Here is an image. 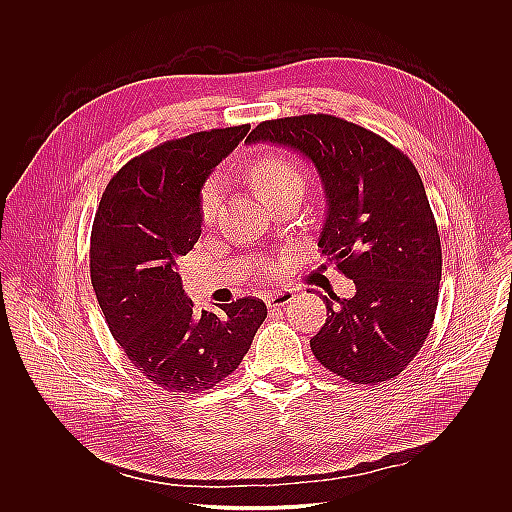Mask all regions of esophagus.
I'll use <instances>...</instances> for the list:
<instances>
[{"mask_svg":"<svg viewBox=\"0 0 512 512\" xmlns=\"http://www.w3.org/2000/svg\"><path fill=\"white\" fill-rule=\"evenodd\" d=\"M291 299H293L291 291H275L267 295V307H285L287 303H291Z\"/></svg>","mask_w":512,"mask_h":512,"instance_id":"1","label":"esophagus"}]
</instances>
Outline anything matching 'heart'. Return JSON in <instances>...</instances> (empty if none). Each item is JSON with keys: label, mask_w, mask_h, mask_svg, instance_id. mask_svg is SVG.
Masks as SVG:
<instances>
[{"label": "heart", "mask_w": 512, "mask_h": 512, "mask_svg": "<svg viewBox=\"0 0 512 512\" xmlns=\"http://www.w3.org/2000/svg\"><path fill=\"white\" fill-rule=\"evenodd\" d=\"M251 181L255 191L267 203L273 201L279 193L293 185H303V173L297 163L283 155H267L259 159L251 171ZM223 201V181L219 175H211L199 191V215L205 225L213 223Z\"/></svg>", "instance_id": "obj_1"}]
</instances>
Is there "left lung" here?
<instances>
[{"label": "left lung", "instance_id": "obj_1", "mask_svg": "<svg viewBox=\"0 0 512 512\" xmlns=\"http://www.w3.org/2000/svg\"><path fill=\"white\" fill-rule=\"evenodd\" d=\"M245 141L287 145L313 161L327 197L321 253L357 287L351 299L323 297L327 321L313 355L355 385L395 379L431 333L443 271L417 167L381 135L327 113L263 121Z\"/></svg>", "mask_w": 512, "mask_h": 512}]
</instances>
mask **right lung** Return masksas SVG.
<instances>
[{"label":"right lung","mask_w":512,"mask_h":512,"mask_svg":"<svg viewBox=\"0 0 512 512\" xmlns=\"http://www.w3.org/2000/svg\"><path fill=\"white\" fill-rule=\"evenodd\" d=\"M251 125L165 141L107 183L91 229V285L133 367L169 393L207 391L229 377L267 317L257 297L197 313L177 261L201 235L199 191Z\"/></svg>","instance_id":"right-lung-1"}]
</instances>
